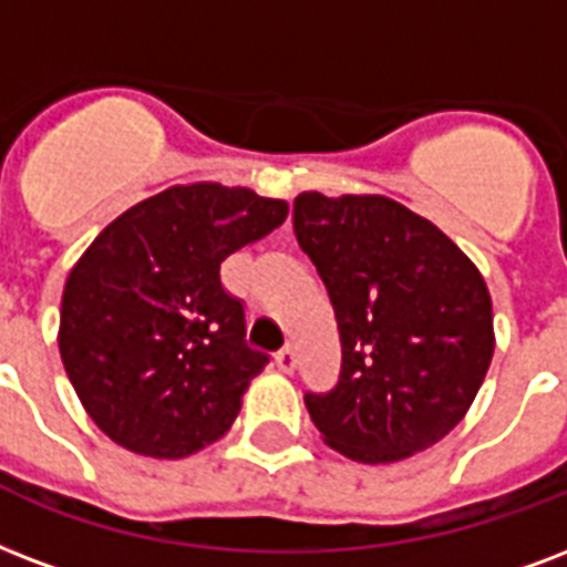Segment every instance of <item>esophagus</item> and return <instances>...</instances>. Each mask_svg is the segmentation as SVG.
I'll use <instances>...</instances> for the list:
<instances>
[{"instance_id": "obj_1", "label": "esophagus", "mask_w": 567, "mask_h": 567, "mask_svg": "<svg viewBox=\"0 0 567 567\" xmlns=\"http://www.w3.org/2000/svg\"><path fill=\"white\" fill-rule=\"evenodd\" d=\"M276 365H279L282 371H293V365H297V351H293L291 344L276 353Z\"/></svg>"}]
</instances>
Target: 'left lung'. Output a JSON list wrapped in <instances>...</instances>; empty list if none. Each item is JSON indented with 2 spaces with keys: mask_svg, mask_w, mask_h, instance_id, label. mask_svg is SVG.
Here are the masks:
<instances>
[{
  "mask_svg": "<svg viewBox=\"0 0 567 567\" xmlns=\"http://www.w3.org/2000/svg\"><path fill=\"white\" fill-rule=\"evenodd\" d=\"M293 235L327 285L339 383L306 392L323 440L362 464L434 446L464 419L494 357V309L475 265L383 196L302 193Z\"/></svg>",
  "mask_w": 567,
  "mask_h": 567,
  "instance_id": "8db88e82",
  "label": "left lung"
}]
</instances>
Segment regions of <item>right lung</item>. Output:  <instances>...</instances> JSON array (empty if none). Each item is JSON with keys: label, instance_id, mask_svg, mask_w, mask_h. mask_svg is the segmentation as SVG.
<instances>
[{"label": "right lung", "instance_id": "obj_1", "mask_svg": "<svg viewBox=\"0 0 567 567\" xmlns=\"http://www.w3.org/2000/svg\"><path fill=\"white\" fill-rule=\"evenodd\" d=\"M244 187H168L103 228L68 276L59 351L82 408L118 446L184 457L226 434L270 357L219 267L282 226Z\"/></svg>", "mask_w": 567, "mask_h": 567}]
</instances>
